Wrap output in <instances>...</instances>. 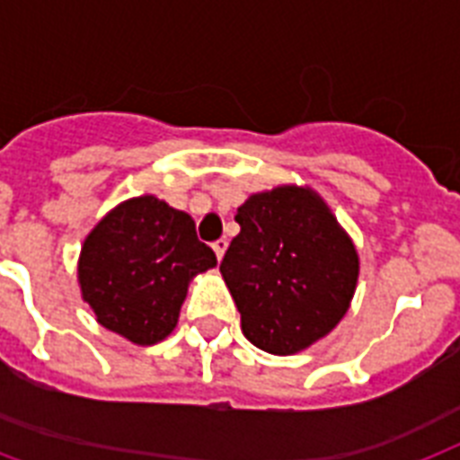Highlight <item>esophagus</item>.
<instances>
[{
	"instance_id": "obj_1",
	"label": "esophagus",
	"mask_w": 460,
	"mask_h": 460,
	"mask_svg": "<svg viewBox=\"0 0 460 460\" xmlns=\"http://www.w3.org/2000/svg\"><path fill=\"white\" fill-rule=\"evenodd\" d=\"M226 245H229V241H226V238H219V241H215V243H212V251H215L217 260L224 258V252H226Z\"/></svg>"
}]
</instances>
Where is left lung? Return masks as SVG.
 <instances>
[{"label":"left lung","mask_w":460,"mask_h":460,"mask_svg":"<svg viewBox=\"0 0 460 460\" xmlns=\"http://www.w3.org/2000/svg\"><path fill=\"white\" fill-rule=\"evenodd\" d=\"M241 234L222 272L245 339L274 356L313 346L339 324L358 284V252L320 195L277 186L238 208Z\"/></svg>","instance_id":"obj_1"}]
</instances>
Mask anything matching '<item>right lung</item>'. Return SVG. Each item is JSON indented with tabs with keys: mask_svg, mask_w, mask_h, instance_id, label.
I'll return each instance as SVG.
<instances>
[{
	"mask_svg": "<svg viewBox=\"0 0 460 460\" xmlns=\"http://www.w3.org/2000/svg\"><path fill=\"white\" fill-rule=\"evenodd\" d=\"M217 265L190 215L155 195L124 200L88 234L78 258L83 301L97 322L138 346L172 334L195 274Z\"/></svg>",
	"mask_w": 460,
	"mask_h": 460,
	"instance_id": "1",
	"label": "right lung"
}]
</instances>
